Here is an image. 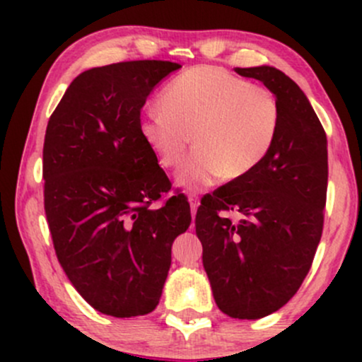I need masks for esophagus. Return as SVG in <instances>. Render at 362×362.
Wrapping results in <instances>:
<instances>
[{
	"mask_svg": "<svg viewBox=\"0 0 362 362\" xmlns=\"http://www.w3.org/2000/svg\"><path fill=\"white\" fill-rule=\"evenodd\" d=\"M189 202H190V211H192V216L195 214L199 207V195L197 194H190L189 195Z\"/></svg>",
	"mask_w": 362,
	"mask_h": 362,
	"instance_id": "34e87169",
	"label": "esophagus"
}]
</instances>
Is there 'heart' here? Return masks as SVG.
Instances as JSON below:
<instances>
[{"label":"heart","instance_id":"obj_1","mask_svg":"<svg viewBox=\"0 0 362 362\" xmlns=\"http://www.w3.org/2000/svg\"><path fill=\"white\" fill-rule=\"evenodd\" d=\"M158 105L141 120V138L160 167L170 170L184 160L192 136L194 153L177 173L187 190L252 173L271 153L281 126L272 91L216 66L178 74Z\"/></svg>","mask_w":362,"mask_h":362}]
</instances>
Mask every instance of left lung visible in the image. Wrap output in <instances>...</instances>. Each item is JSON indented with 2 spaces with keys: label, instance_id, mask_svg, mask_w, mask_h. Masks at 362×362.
Wrapping results in <instances>:
<instances>
[{
  "label": "left lung",
  "instance_id": "8db88e82",
  "mask_svg": "<svg viewBox=\"0 0 362 362\" xmlns=\"http://www.w3.org/2000/svg\"><path fill=\"white\" fill-rule=\"evenodd\" d=\"M235 71L272 91L279 132L252 173L202 199L195 233L218 308L231 318L257 320L282 308L310 272L327 202V136L306 95L279 69ZM226 212L238 214L239 221Z\"/></svg>",
  "mask_w": 362,
  "mask_h": 362
}]
</instances>
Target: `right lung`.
Segmentation results:
<instances>
[{
    "label": "right lung",
    "instance_id": "1",
    "mask_svg": "<svg viewBox=\"0 0 362 362\" xmlns=\"http://www.w3.org/2000/svg\"><path fill=\"white\" fill-rule=\"evenodd\" d=\"M182 68L127 61L83 71L49 119L44 209L62 271L103 315L131 318L156 308L172 243L190 226V206L173 195L139 132L153 88Z\"/></svg>",
    "mask_w": 362,
    "mask_h": 362
}]
</instances>
